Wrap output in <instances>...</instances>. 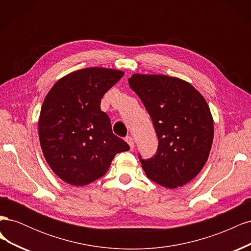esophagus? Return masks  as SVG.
Wrapping results in <instances>:
<instances>
[{"mask_svg":"<svg viewBox=\"0 0 251 251\" xmlns=\"http://www.w3.org/2000/svg\"><path fill=\"white\" fill-rule=\"evenodd\" d=\"M126 143L128 144V146H130L131 150H133L134 149V140H133V138L130 137V136H127V137L126 138Z\"/></svg>","mask_w":251,"mask_h":251,"instance_id":"34e87169","label":"esophagus"}]
</instances>
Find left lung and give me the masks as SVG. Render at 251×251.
<instances>
[{"mask_svg":"<svg viewBox=\"0 0 251 251\" xmlns=\"http://www.w3.org/2000/svg\"><path fill=\"white\" fill-rule=\"evenodd\" d=\"M128 83L153 120L158 136L154 157L143 160L147 177L166 188L183 186L206 163L214 119L206 100L191 83L162 74H133Z\"/></svg>","mask_w":251,"mask_h":251,"instance_id":"8db88e82","label":"left lung"}]
</instances>
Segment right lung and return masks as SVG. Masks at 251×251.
Listing matches in <instances>:
<instances>
[{
    "mask_svg": "<svg viewBox=\"0 0 251 251\" xmlns=\"http://www.w3.org/2000/svg\"><path fill=\"white\" fill-rule=\"evenodd\" d=\"M125 72L91 67L58 79L46 95L39 119V137L47 163L57 177L85 186L108 172L117 153L130 150L112 132L101 98Z\"/></svg>",
    "mask_w": 251,
    "mask_h": 251,
    "instance_id": "1",
    "label": "right lung"
}]
</instances>
